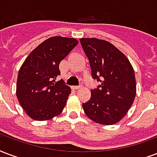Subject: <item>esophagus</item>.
<instances>
[{
    "label": "esophagus",
    "instance_id": "obj_1",
    "mask_svg": "<svg viewBox=\"0 0 157 157\" xmlns=\"http://www.w3.org/2000/svg\"><path fill=\"white\" fill-rule=\"evenodd\" d=\"M82 87L81 86H74L73 87V89H74V90H79V89H81Z\"/></svg>",
    "mask_w": 157,
    "mask_h": 157
}]
</instances>
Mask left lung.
Here are the masks:
<instances>
[{"label":"left lung","instance_id":"8db88e82","mask_svg":"<svg viewBox=\"0 0 157 157\" xmlns=\"http://www.w3.org/2000/svg\"><path fill=\"white\" fill-rule=\"evenodd\" d=\"M80 43L90 61L94 79L100 82L91 90V98L83 103L90 120L114 124L126 115L136 94L134 69L125 55L110 42L98 38H81Z\"/></svg>","mask_w":157,"mask_h":157}]
</instances>
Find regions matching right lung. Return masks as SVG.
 I'll return each instance as SVG.
<instances>
[{
    "instance_id": "1",
    "label": "right lung",
    "mask_w": 157,
    "mask_h": 157,
    "mask_svg": "<svg viewBox=\"0 0 157 157\" xmlns=\"http://www.w3.org/2000/svg\"><path fill=\"white\" fill-rule=\"evenodd\" d=\"M75 38L52 36L28 55L17 76V96L21 106L35 121H47L64 108L71 90L63 80L59 63L76 47Z\"/></svg>"
}]
</instances>
